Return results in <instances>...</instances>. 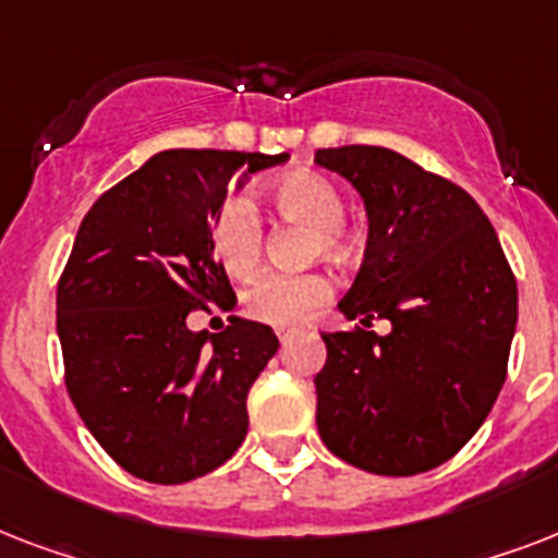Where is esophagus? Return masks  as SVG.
<instances>
[{"label":"esophagus","instance_id":"obj_1","mask_svg":"<svg viewBox=\"0 0 558 558\" xmlns=\"http://www.w3.org/2000/svg\"><path fill=\"white\" fill-rule=\"evenodd\" d=\"M275 332H278V339H280V344H287V341H289V339H292V336H295V332H298V330H292V327H278V330H275Z\"/></svg>","mask_w":558,"mask_h":558}]
</instances>
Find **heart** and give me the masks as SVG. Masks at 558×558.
<instances>
[{
    "mask_svg": "<svg viewBox=\"0 0 558 558\" xmlns=\"http://www.w3.org/2000/svg\"><path fill=\"white\" fill-rule=\"evenodd\" d=\"M271 205L287 217L304 219L315 228V248L324 254L341 252L344 234V199L341 191L330 179L313 170H295L280 177L269 187ZM210 245L222 263V269L234 278L252 275L263 254V226L254 202L243 193H231L222 208L217 210L214 228H210ZM332 295L330 280L315 271L306 275H287V271H266L248 283L243 292V310L254 322L275 324V327H292L306 322L322 304Z\"/></svg>",
    "mask_w": 558,
    "mask_h": 558,
    "instance_id": "heart-1",
    "label": "heart"
}]
</instances>
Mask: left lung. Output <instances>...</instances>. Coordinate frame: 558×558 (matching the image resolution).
Here are the masks:
<instances>
[{
    "instance_id": "8db88e82",
    "label": "left lung",
    "mask_w": 558,
    "mask_h": 558,
    "mask_svg": "<svg viewBox=\"0 0 558 558\" xmlns=\"http://www.w3.org/2000/svg\"><path fill=\"white\" fill-rule=\"evenodd\" d=\"M315 165L365 202L367 245L324 332L315 423L336 458L373 475H420L454 458L507 379L519 289L493 222L463 187L385 147H330ZM391 322L385 337L365 331Z\"/></svg>"
}]
</instances>
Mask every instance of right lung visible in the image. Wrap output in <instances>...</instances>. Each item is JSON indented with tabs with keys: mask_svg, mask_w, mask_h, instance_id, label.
<instances>
[{
	"mask_svg": "<svg viewBox=\"0 0 558 558\" xmlns=\"http://www.w3.org/2000/svg\"><path fill=\"white\" fill-rule=\"evenodd\" d=\"M287 159L161 150L109 187L77 228L57 283L65 388L130 475L185 484L245 440V399L278 336L240 315L217 336L193 332L187 315L234 298L210 245L228 185Z\"/></svg>",
	"mask_w": 558,
	"mask_h": 558,
	"instance_id": "add662e5",
	"label": "right lung"
}]
</instances>
